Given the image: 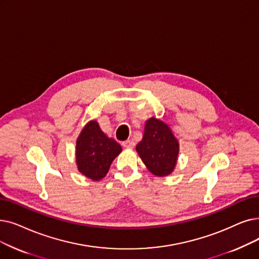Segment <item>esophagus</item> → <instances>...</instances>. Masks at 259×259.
Masks as SVG:
<instances>
[{"instance_id": "34e87169", "label": "esophagus", "mask_w": 259, "mask_h": 259, "mask_svg": "<svg viewBox=\"0 0 259 259\" xmlns=\"http://www.w3.org/2000/svg\"><path fill=\"white\" fill-rule=\"evenodd\" d=\"M122 146L125 148H133L134 147V142L133 141H131V140H128V141H125V142H122Z\"/></svg>"}]
</instances>
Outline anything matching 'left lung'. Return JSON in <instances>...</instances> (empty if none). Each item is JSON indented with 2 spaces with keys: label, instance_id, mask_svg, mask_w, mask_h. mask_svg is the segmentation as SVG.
Listing matches in <instances>:
<instances>
[{
  "label": "left lung",
  "instance_id": "left-lung-1",
  "mask_svg": "<svg viewBox=\"0 0 259 259\" xmlns=\"http://www.w3.org/2000/svg\"><path fill=\"white\" fill-rule=\"evenodd\" d=\"M137 151L153 175L165 177L175 169L179 143L166 123L151 117L146 121L143 140L137 145Z\"/></svg>",
  "mask_w": 259,
  "mask_h": 259
}]
</instances>
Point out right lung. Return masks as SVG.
Listing matches in <instances>:
<instances>
[{
    "label": "right lung",
    "instance_id": "1",
    "mask_svg": "<svg viewBox=\"0 0 259 259\" xmlns=\"http://www.w3.org/2000/svg\"><path fill=\"white\" fill-rule=\"evenodd\" d=\"M120 145L100 130L97 121L87 123L76 143V162L79 171L94 181L103 179L115 157Z\"/></svg>",
    "mask_w": 259,
    "mask_h": 259
}]
</instances>
